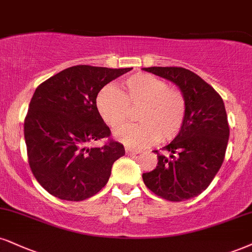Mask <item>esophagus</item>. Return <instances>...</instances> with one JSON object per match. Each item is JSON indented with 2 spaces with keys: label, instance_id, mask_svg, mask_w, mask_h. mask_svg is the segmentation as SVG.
Here are the masks:
<instances>
[{
  "label": "esophagus",
  "instance_id": "34e87169",
  "mask_svg": "<svg viewBox=\"0 0 252 252\" xmlns=\"http://www.w3.org/2000/svg\"><path fill=\"white\" fill-rule=\"evenodd\" d=\"M125 151H126V154H128V155H135V154L140 153V151L139 150H132V148H129V147H126Z\"/></svg>",
  "mask_w": 252,
  "mask_h": 252
}]
</instances>
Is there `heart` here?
Segmentation results:
<instances>
[{
    "instance_id": "b5f03b06",
    "label": "heart",
    "mask_w": 252,
    "mask_h": 252,
    "mask_svg": "<svg viewBox=\"0 0 252 252\" xmlns=\"http://www.w3.org/2000/svg\"><path fill=\"white\" fill-rule=\"evenodd\" d=\"M126 92L116 85H107L97 97V107L112 129H120L131 116V107L138 108V120L117 134L118 140L129 147H145L158 140L170 141L181 132L187 102L178 89L148 73H136L124 82Z\"/></svg>"
}]
</instances>
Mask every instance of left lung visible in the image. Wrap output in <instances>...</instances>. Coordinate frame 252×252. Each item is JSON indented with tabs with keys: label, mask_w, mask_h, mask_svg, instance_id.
<instances>
[{
	"label": "left lung",
	"mask_w": 252,
	"mask_h": 252,
	"mask_svg": "<svg viewBox=\"0 0 252 252\" xmlns=\"http://www.w3.org/2000/svg\"><path fill=\"white\" fill-rule=\"evenodd\" d=\"M175 84L185 95L187 116L181 132L158 154V166L142 174L145 185L164 200L180 202L206 190L221 168L229 125L221 95L200 76L183 67H144Z\"/></svg>",
	"instance_id": "left-lung-1"
}]
</instances>
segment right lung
<instances>
[{
	"mask_svg": "<svg viewBox=\"0 0 252 252\" xmlns=\"http://www.w3.org/2000/svg\"><path fill=\"white\" fill-rule=\"evenodd\" d=\"M131 70L76 65L36 89L24 120V139L31 172L51 195L83 201L105 187L125 148L113 140L88 147L111 135L95 100L106 84Z\"/></svg>",
	"mask_w": 252,
	"mask_h": 252,
	"instance_id": "right-lung-1",
	"label": "right lung"
}]
</instances>
